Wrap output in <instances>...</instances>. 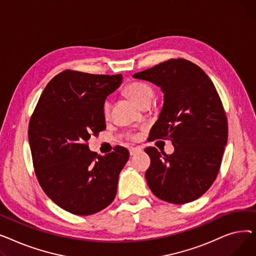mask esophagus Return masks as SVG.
I'll return each mask as SVG.
<instances>
[{
	"label": "esophagus",
	"mask_w": 256,
	"mask_h": 256,
	"mask_svg": "<svg viewBox=\"0 0 256 256\" xmlns=\"http://www.w3.org/2000/svg\"><path fill=\"white\" fill-rule=\"evenodd\" d=\"M140 152H141V148H139V147H132V148H130V156H135L136 154H138Z\"/></svg>",
	"instance_id": "1"
}]
</instances>
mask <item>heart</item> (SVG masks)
<instances>
[{
  "label": "heart",
  "instance_id": "b5f03b06",
  "mask_svg": "<svg viewBox=\"0 0 256 256\" xmlns=\"http://www.w3.org/2000/svg\"><path fill=\"white\" fill-rule=\"evenodd\" d=\"M124 94L138 106L146 102H152L154 92L152 86L142 82H132L124 89ZM102 114L104 118H109L111 114V102L106 100L102 104Z\"/></svg>",
  "mask_w": 256,
  "mask_h": 256
}]
</instances>
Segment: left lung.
<instances>
[{
  "mask_svg": "<svg viewBox=\"0 0 256 256\" xmlns=\"http://www.w3.org/2000/svg\"><path fill=\"white\" fill-rule=\"evenodd\" d=\"M132 78L160 88L164 104L150 130L154 139H170L174 152L147 147L150 189L174 204L202 196L216 180L227 143L228 126L219 94L208 74L184 59H171Z\"/></svg>",
  "mask_w": 256,
  "mask_h": 256,
  "instance_id": "8db88e82",
  "label": "left lung"
}]
</instances>
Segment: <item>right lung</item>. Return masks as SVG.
Listing matches in <instances>:
<instances>
[{
    "instance_id": "obj_1",
    "label": "right lung",
    "mask_w": 256,
    "mask_h": 256,
    "mask_svg": "<svg viewBox=\"0 0 256 256\" xmlns=\"http://www.w3.org/2000/svg\"><path fill=\"white\" fill-rule=\"evenodd\" d=\"M121 83V74L64 70L50 80L30 119L29 144L38 182L57 206L78 216L111 204L130 158L124 147L100 156L87 144L91 135L106 128L102 104Z\"/></svg>"
}]
</instances>
